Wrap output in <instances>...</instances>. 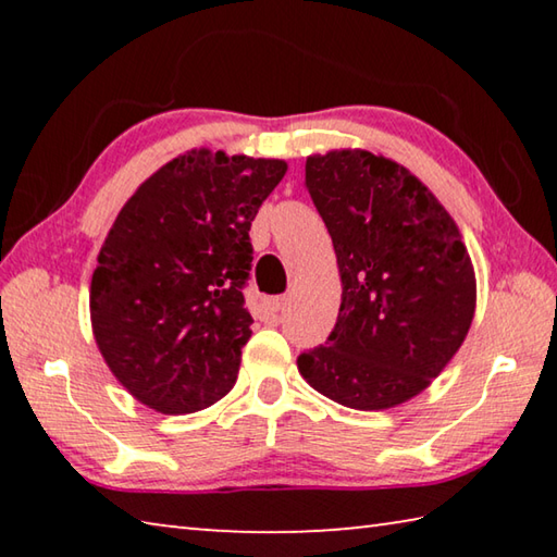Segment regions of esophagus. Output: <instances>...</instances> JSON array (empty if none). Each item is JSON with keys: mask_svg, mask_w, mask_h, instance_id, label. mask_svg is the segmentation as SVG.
Returning <instances> with one entry per match:
<instances>
[{"mask_svg": "<svg viewBox=\"0 0 557 557\" xmlns=\"http://www.w3.org/2000/svg\"><path fill=\"white\" fill-rule=\"evenodd\" d=\"M285 305H287V297H272L265 301V309H268V314L277 317L282 309H285Z\"/></svg>", "mask_w": 557, "mask_h": 557, "instance_id": "esophagus-1", "label": "esophagus"}]
</instances>
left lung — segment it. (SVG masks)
I'll return each mask as SVG.
<instances>
[{
  "label": "left lung",
  "mask_w": 557,
  "mask_h": 557,
  "mask_svg": "<svg viewBox=\"0 0 557 557\" xmlns=\"http://www.w3.org/2000/svg\"><path fill=\"white\" fill-rule=\"evenodd\" d=\"M305 184L332 235L342 307L326 346L299 354V373L346 408H395L467 338L476 307L467 245L435 194L393 159L314 154Z\"/></svg>",
  "instance_id": "8db88e82"
}]
</instances>
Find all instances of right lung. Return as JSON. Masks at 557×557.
<instances>
[{
    "label": "right lung",
    "mask_w": 557,
    "mask_h": 557,
    "mask_svg": "<svg viewBox=\"0 0 557 557\" xmlns=\"http://www.w3.org/2000/svg\"><path fill=\"white\" fill-rule=\"evenodd\" d=\"M282 159L191 149L122 206L90 282V322L112 375L147 408L196 412L240 369L252 317L250 223Z\"/></svg>",
    "instance_id": "right-lung-1"
}]
</instances>
